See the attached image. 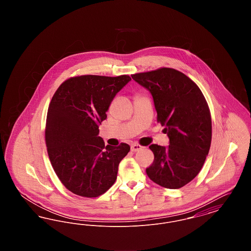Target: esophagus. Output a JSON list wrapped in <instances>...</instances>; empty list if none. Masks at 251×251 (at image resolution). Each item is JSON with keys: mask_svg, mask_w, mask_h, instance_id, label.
Returning a JSON list of instances; mask_svg holds the SVG:
<instances>
[{"mask_svg": "<svg viewBox=\"0 0 251 251\" xmlns=\"http://www.w3.org/2000/svg\"><path fill=\"white\" fill-rule=\"evenodd\" d=\"M143 148V146H141L140 144L138 143H133L131 144V151H139V150H141Z\"/></svg>", "mask_w": 251, "mask_h": 251, "instance_id": "obj_1", "label": "esophagus"}]
</instances>
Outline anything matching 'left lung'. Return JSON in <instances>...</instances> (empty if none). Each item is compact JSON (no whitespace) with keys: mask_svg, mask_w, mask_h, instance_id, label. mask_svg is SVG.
Masks as SVG:
<instances>
[{"mask_svg":"<svg viewBox=\"0 0 251 251\" xmlns=\"http://www.w3.org/2000/svg\"><path fill=\"white\" fill-rule=\"evenodd\" d=\"M131 78L153 97L157 122L165 126L169 146H150L153 163L146 168L149 178L169 189H179L202 168L212 141L211 112L200 87L182 72L160 68Z\"/></svg>","mask_w":251,"mask_h":251,"instance_id":"1","label":"left lung"}]
</instances>
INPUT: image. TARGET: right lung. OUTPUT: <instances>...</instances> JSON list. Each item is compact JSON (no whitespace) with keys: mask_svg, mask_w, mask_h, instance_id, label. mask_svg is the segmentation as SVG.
Listing matches in <instances>:
<instances>
[{"mask_svg":"<svg viewBox=\"0 0 251 251\" xmlns=\"http://www.w3.org/2000/svg\"><path fill=\"white\" fill-rule=\"evenodd\" d=\"M129 81V75L74 76L51 98L45 128L49 158L60 181L75 195L97 198L117 179L120 161L131 148L105 147L98 134L111 101Z\"/></svg>","mask_w":251,"mask_h":251,"instance_id":"add662e5","label":"right lung"}]
</instances>
